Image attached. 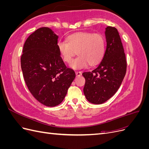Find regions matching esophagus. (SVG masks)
I'll return each instance as SVG.
<instances>
[{"instance_id":"34e87169","label":"esophagus","mask_w":149,"mask_h":149,"mask_svg":"<svg viewBox=\"0 0 149 149\" xmlns=\"http://www.w3.org/2000/svg\"><path fill=\"white\" fill-rule=\"evenodd\" d=\"M75 73H76V75L78 76H81V71H75Z\"/></svg>"}]
</instances>
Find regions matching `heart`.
<instances>
[{
  "mask_svg": "<svg viewBox=\"0 0 149 149\" xmlns=\"http://www.w3.org/2000/svg\"><path fill=\"white\" fill-rule=\"evenodd\" d=\"M57 48L63 60L70 63L76 52L78 56L71 62L70 66L74 69H81L89 65L98 63L105 52V40L98 33L79 32L70 35L66 42L60 40Z\"/></svg>",
  "mask_w": 149,
  "mask_h": 149,
  "instance_id": "b5f03b06",
  "label": "heart"
}]
</instances>
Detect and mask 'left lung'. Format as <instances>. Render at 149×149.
<instances>
[{"instance_id":"1","label":"left lung","mask_w":149,"mask_h":149,"mask_svg":"<svg viewBox=\"0 0 149 149\" xmlns=\"http://www.w3.org/2000/svg\"><path fill=\"white\" fill-rule=\"evenodd\" d=\"M106 48L98 65L82 74L86 82L83 88L86 100L100 104L114 95L123 82L127 70V61L118 30L106 28Z\"/></svg>"}]
</instances>
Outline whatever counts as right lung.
<instances>
[{
	"label": "right lung",
	"instance_id": "right-lung-1",
	"mask_svg": "<svg viewBox=\"0 0 149 149\" xmlns=\"http://www.w3.org/2000/svg\"><path fill=\"white\" fill-rule=\"evenodd\" d=\"M58 38L50 29H37L26 40L20 59L30 92L48 107L56 106L63 101L76 76L62 60L57 48Z\"/></svg>",
	"mask_w": 149,
	"mask_h": 149
}]
</instances>
